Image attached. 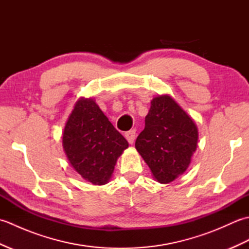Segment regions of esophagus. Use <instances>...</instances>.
Masks as SVG:
<instances>
[{
    "instance_id": "34e87169",
    "label": "esophagus",
    "mask_w": 249,
    "mask_h": 249,
    "mask_svg": "<svg viewBox=\"0 0 249 249\" xmlns=\"http://www.w3.org/2000/svg\"><path fill=\"white\" fill-rule=\"evenodd\" d=\"M125 138L127 139L128 143L133 144L135 142V139H136V131L135 130H129V131H127V133H125Z\"/></svg>"
}]
</instances>
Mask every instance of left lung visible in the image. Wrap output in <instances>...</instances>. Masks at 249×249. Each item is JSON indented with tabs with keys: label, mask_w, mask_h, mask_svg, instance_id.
Listing matches in <instances>:
<instances>
[{
	"label": "left lung",
	"mask_w": 249,
	"mask_h": 249,
	"mask_svg": "<svg viewBox=\"0 0 249 249\" xmlns=\"http://www.w3.org/2000/svg\"><path fill=\"white\" fill-rule=\"evenodd\" d=\"M197 143V125L176 100L169 95L153 98L145 116V127L135 143L153 178L168 184L182 176Z\"/></svg>",
	"instance_id": "8db88e82"
}]
</instances>
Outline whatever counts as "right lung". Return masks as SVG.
<instances>
[{"label": "right lung", "mask_w": 249, "mask_h": 249, "mask_svg": "<svg viewBox=\"0 0 249 249\" xmlns=\"http://www.w3.org/2000/svg\"><path fill=\"white\" fill-rule=\"evenodd\" d=\"M62 142L71 167L94 185L109 182L118 158L128 147L95 100L83 97L66 122Z\"/></svg>", "instance_id": "add662e5"}]
</instances>
